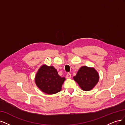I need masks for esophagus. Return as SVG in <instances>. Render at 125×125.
<instances>
[{"instance_id": "1", "label": "esophagus", "mask_w": 125, "mask_h": 125, "mask_svg": "<svg viewBox=\"0 0 125 125\" xmlns=\"http://www.w3.org/2000/svg\"><path fill=\"white\" fill-rule=\"evenodd\" d=\"M71 73H68L67 74V75H66V78H68V79H69V78H71Z\"/></svg>"}]
</instances>
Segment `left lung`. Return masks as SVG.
<instances>
[{
	"instance_id": "obj_1",
	"label": "left lung",
	"mask_w": 125,
	"mask_h": 125,
	"mask_svg": "<svg viewBox=\"0 0 125 125\" xmlns=\"http://www.w3.org/2000/svg\"><path fill=\"white\" fill-rule=\"evenodd\" d=\"M73 79L82 90L88 91L92 90L97 83L99 80V75L93 68L83 66L78 70Z\"/></svg>"
}]
</instances>
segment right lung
Listing matches in <instances>:
<instances>
[{
    "instance_id": "right-lung-1",
    "label": "right lung",
    "mask_w": 125,
    "mask_h": 125,
    "mask_svg": "<svg viewBox=\"0 0 125 125\" xmlns=\"http://www.w3.org/2000/svg\"><path fill=\"white\" fill-rule=\"evenodd\" d=\"M65 80V78L59 75L53 66L46 65L40 68L35 78L37 87L42 91L48 94H54L60 92Z\"/></svg>"
}]
</instances>
